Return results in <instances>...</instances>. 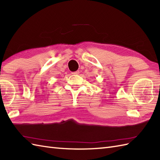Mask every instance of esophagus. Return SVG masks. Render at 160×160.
Returning a JSON list of instances; mask_svg holds the SVG:
<instances>
[{
    "label": "esophagus",
    "instance_id": "esophagus-1",
    "mask_svg": "<svg viewBox=\"0 0 160 160\" xmlns=\"http://www.w3.org/2000/svg\"><path fill=\"white\" fill-rule=\"evenodd\" d=\"M79 73H80L79 71H74V72H72V74L73 75H78Z\"/></svg>",
    "mask_w": 160,
    "mask_h": 160
}]
</instances>
